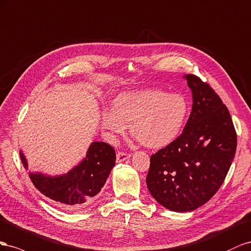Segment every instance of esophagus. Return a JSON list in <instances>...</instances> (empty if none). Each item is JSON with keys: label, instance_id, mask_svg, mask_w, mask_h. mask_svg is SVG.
<instances>
[{"label": "esophagus", "instance_id": "1", "mask_svg": "<svg viewBox=\"0 0 251 251\" xmlns=\"http://www.w3.org/2000/svg\"><path fill=\"white\" fill-rule=\"evenodd\" d=\"M130 157V154L129 153H126V152H123V151H119L117 153V162H123L127 159H129Z\"/></svg>", "mask_w": 251, "mask_h": 251}]
</instances>
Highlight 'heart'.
Instances as JSON below:
<instances>
[{
  "instance_id": "heart-1",
  "label": "heart",
  "mask_w": 251,
  "mask_h": 251,
  "mask_svg": "<svg viewBox=\"0 0 251 251\" xmlns=\"http://www.w3.org/2000/svg\"><path fill=\"white\" fill-rule=\"evenodd\" d=\"M189 113V103L181 94L161 89L126 92L113 101L112 111L102 114V127L123 134L130 127L131 134L143 146L163 148L181 133Z\"/></svg>"
}]
</instances>
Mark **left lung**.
<instances>
[{
	"label": "left lung",
	"mask_w": 251,
	"mask_h": 251,
	"mask_svg": "<svg viewBox=\"0 0 251 251\" xmlns=\"http://www.w3.org/2000/svg\"><path fill=\"white\" fill-rule=\"evenodd\" d=\"M184 77L192 109L181 135L150 156L147 188L165 208L187 212L216 195L231 166L237 133L227 107L210 86L193 75Z\"/></svg>",
	"instance_id": "obj_1"
}]
</instances>
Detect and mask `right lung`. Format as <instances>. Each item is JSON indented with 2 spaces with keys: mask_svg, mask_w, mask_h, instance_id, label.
Returning <instances> with one entry per match:
<instances>
[{
  "mask_svg": "<svg viewBox=\"0 0 251 251\" xmlns=\"http://www.w3.org/2000/svg\"><path fill=\"white\" fill-rule=\"evenodd\" d=\"M20 157L27 169V161L22 150ZM116 159V151L112 146L104 142H94L89 146L85 159L67 174L47 176L29 173V177L42 195L52 200L64 209L74 210L92 202V199L106 183Z\"/></svg>",
  "mask_w": 251,
  "mask_h": 251,
  "instance_id": "right-lung-1",
  "label": "right lung"
}]
</instances>
